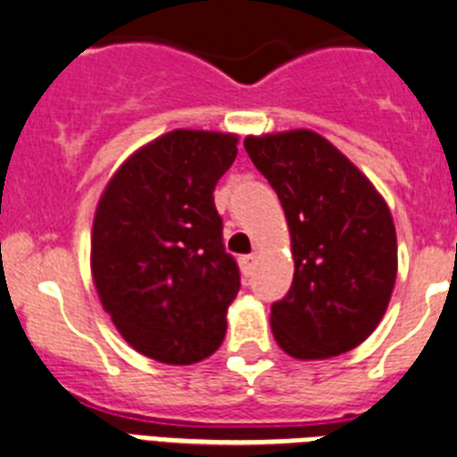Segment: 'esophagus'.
<instances>
[{"label": "esophagus", "mask_w": 457, "mask_h": 457, "mask_svg": "<svg viewBox=\"0 0 457 457\" xmlns=\"http://www.w3.org/2000/svg\"><path fill=\"white\" fill-rule=\"evenodd\" d=\"M253 265H255V255L251 253V255H241L239 258V267H241V272L246 274H251V270H253Z\"/></svg>", "instance_id": "obj_1"}]
</instances>
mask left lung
Segmentation results:
<instances>
[{"instance_id":"1","label":"left lung","mask_w":457,"mask_h":457,"mask_svg":"<svg viewBox=\"0 0 457 457\" xmlns=\"http://www.w3.org/2000/svg\"><path fill=\"white\" fill-rule=\"evenodd\" d=\"M248 157L287 213L293 284L272 305L274 340L293 359H328L380 324L396 279V229L369 178L319 133L248 136Z\"/></svg>"}]
</instances>
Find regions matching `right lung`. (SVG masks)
<instances>
[{"label":"right lung","instance_id":"1","mask_svg":"<svg viewBox=\"0 0 457 457\" xmlns=\"http://www.w3.org/2000/svg\"><path fill=\"white\" fill-rule=\"evenodd\" d=\"M235 133L176 129L133 152L100 196L91 274L103 310L145 357L187 366L228 331L239 267L222 246L213 190Z\"/></svg>","mask_w":457,"mask_h":457}]
</instances>
